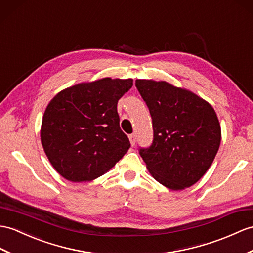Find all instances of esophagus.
I'll return each instance as SVG.
<instances>
[{"label": "esophagus", "instance_id": "esophagus-1", "mask_svg": "<svg viewBox=\"0 0 253 253\" xmlns=\"http://www.w3.org/2000/svg\"><path fill=\"white\" fill-rule=\"evenodd\" d=\"M129 140H130V143H131V145L133 146L134 144H136V141H137V136L134 133H132V134H130V136H129Z\"/></svg>", "mask_w": 253, "mask_h": 253}]
</instances>
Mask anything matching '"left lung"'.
<instances>
[{"mask_svg":"<svg viewBox=\"0 0 253 253\" xmlns=\"http://www.w3.org/2000/svg\"><path fill=\"white\" fill-rule=\"evenodd\" d=\"M150 110L153 142L139 153L157 182L172 191L190 187L218 153L221 126L213 108L195 93L165 81L137 80Z\"/></svg>","mask_w":253,"mask_h":253,"instance_id":"obj_1","label":"left lung"}]
</instances>
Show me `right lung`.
Here are the masks:
<instances>
[{"mask_svg": "<svg viewBox=\"0 0 253 253\" xmlns=\"http://www.w3.org/2000/svg\"><path fill=\"white\" fill-rule=\"evenodd\" d=\"M132 80L104 78L58 92L43 115L41 141L56 171L72 182L108 172L130 148L117 102Z\"/></svg>", "mask_w": 253, "mask_h": 253, "instance_id": "add662e5", "label": "right lung"}]
</instances>
